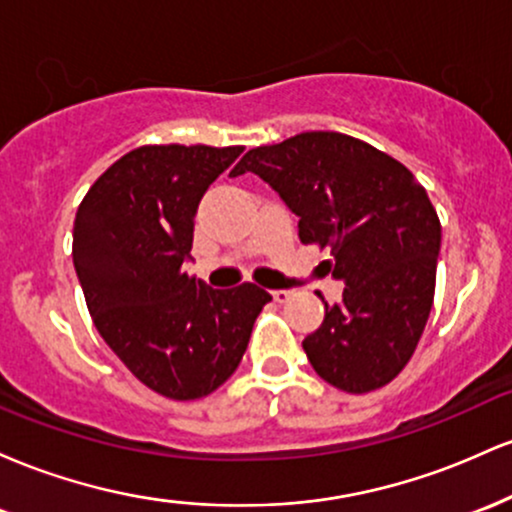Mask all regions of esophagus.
I'll return each mask as SVG.
<instances>
[{
    "mask_svg": "<svg viewBox=\"0 0 512 512\" xmlns=\"http://www.w3.org/2000/svg\"><path fill=\"white\" fill-rule=\"evenodd\" d=\"M289 296H291V291H286V289H274V291H272V298H274L276 303L289 301Z\"/></svg>",
    "mask_w": 512,
    "mask_h": 512,
    "instance_id": "esophagus-1",
    "label": "esophagus"
}]
</instances>
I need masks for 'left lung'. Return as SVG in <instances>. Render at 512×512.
<instances>
[{
    "label": "left lung",
    "mask_w": 512,
    "mask_h": 512,
    "mask_svg": "<svg viewBox=\"0 0 512 512\" xmlns=\"http://www.w3.org/2000/svg\"><path fill=\"white\" fill-rule=\"evenodd\" d=\"M260 175L298 216V238L330 250L342 301L303 339L310 366L349 395L385 387L407 366L436 293L440 221L402 163L339 132L257 146L231 175Z\"/></svg>",
    "instance_id": "1"
}]
</instances>
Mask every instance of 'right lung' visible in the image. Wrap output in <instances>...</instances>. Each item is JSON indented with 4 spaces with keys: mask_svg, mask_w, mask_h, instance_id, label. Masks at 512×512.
Segmentation results:
<instances>
[{
    "mask_svg": "<svg viewBox=\"0 0 512 512\" xmlns=\"http://www.w3.org/2000/svg\"><path fill=\"white\" fill-rule=\"evenodd\" d=\"M240 154L243 146H139L76 211L72 257L93 325L139 383L178 402L231 378L272 301L250 281L219 291L182 269L199 199Z\"/></svg>",
    "mask_w": 512,
    "mask_h": 512,
    "instance_id": "1",
    "label": "right lung"
}]
</instances>
